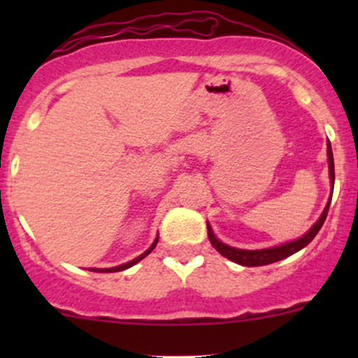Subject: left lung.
Returning <instances> with one entry per match:
<instances>
[{"instance_id":"obj_1","label":"left lung","mask_w":358,"mask_h":358,"mask_svg":"<svg viewBox=\"0 0 358 358\" xmlns=\"http://www.w3.org/2000/svg\"><path fill=\"white\" fill-rule=\"evenodd\" d=\"M327 161H329L331 187L334 189V159H333V149H331L329 142H327ZM329 204H331V199H329V202H327L326 209L322 211L320 218L315 222V225H313L312 229H310L308 232L305 234V236L299 237V239H296V241H291V243L280 244V246H275V248L255 249V251H248V249H237V248H232V246H227V244H223L222 241L216 239V236L213 234L209 223H208V237H209V241H211L213 246H215L216 251H220V255L225 256V258H229L230 262H236V263H239V265H244V266L270 265V263L280 262V259H284V258H287V256L294 255L296 251H299V249H303L305 246H308L310 243H312L313 237L319 234V230L322 229L324 222H326L327 211H329Z\"/></svg>"}]
</instances>
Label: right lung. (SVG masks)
<instances>
[{
	"label": "right lung",
	"instance_id": "right-lung-1",
	"mask_svg": "<svg viewBox=\"0 0 358 358\" xmlns=\"http://www.w3.org/2000/svg\"><path fill=\"white\" fill-rule=\"evenodd\" d=\"M156 244H157V239L154 241L152 243V246H150L149 249H147L145 252H143V255H140L138 258H135V259H131V262H128V263H124V265H119V266H112V268H92L93 272H102V273H109V272H121V270H126V268H129V266H133L135 265V263H138L140 259H143L145 258L147 255H149L150 251H152L154 248H156Z\"/></svg>",
	"mask_w": 358,
	"mask_h": 358
}]
</instances>
